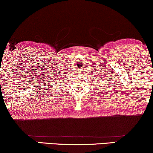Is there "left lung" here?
Masks as SVG:
<instances>
[{
  "mask_svg": "<svg viewBox=\"0 0 153 153\" xmlns=\"http://www.w3.org/2000/svg\"><path fill=\"white\" fill-rule=\"evenodd\" d=\"M108 85V84H107V85ZM108 86H109V85H108ZM105 87V86H104ZM107 88H108V87H107Z\"/></svg>",
  "mask_w": 153,
  "mask_h": 153,
  "instance_id": "left-lung-1",
  "label": "left lung"
}]
</instances>
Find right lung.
I'll return each mask as SVG.
<instances>
[{"label":"right lung","mask_w":153,"mask_h":153,"mask_svg":"<svg viewBox=\"0 0 153 153\" xmlns=\"http://www.w3.org/2000/svg\"><path fill=\"white\" fill-rule=\"evenodd\" d=\"M58 80H59V79H58ZM58 80H54V81H56V82H57V81H58ZM51 84V83H50Z\"/></svg>","instance_id":"obj_1"}]
</instances>
